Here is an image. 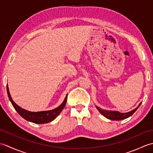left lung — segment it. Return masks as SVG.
Listing matches in <instances>:
<instances>
[{
  "instance_id": "left-lung-1",
  "label": "left lung",
  "mask_w": 153,
  "mask_h": 153,
  "mask_svg": "<svg viewBox=\"0 0 153 153\" xmlns=\"http://www.w3.org/2000/svg\"><path fill=\"white\" fill-rule=\"evenodd\" d=\"M141 102L138 105V106L137 108H135L134 110H131L130 112H126V113H121L118 111H111V110H103L102 108H99V107L97 106V108L98 109L99 111L100 112V113L102 114L104 116L106 117V118H108L109 120H123L126 119L128 117L131 116L133 114H134L137 109L139 108V106L141 105Z\"/></svg>"
}]
</instances>
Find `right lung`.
<instances>
[{
  "instance_id": "add662e5",
  "label": "right lung",
  "mask_w": 153,
  "mask_h": 153,
  "mask_svg": "<svg viewBox=\"0 0 153 153\" xmlns=\"http://www.w3.org/2000/svg\"><path fill=\"white\" fill-rule=\"evenodd\" d=\"M6 90H7V93L8 98L10 100L12 106H14V108L18 113L20 115L22 118H24L25 120L30 121L31 122H33L35 123H48L51 121H53L56 117L60 114L62 110L64 108L65 105L67 101V95L65 98L63 102L61 105L56 108L55 109L51 110H47V111H41V112H30L28 110H26L25 109L22 108L21 107H19L18 105L14 102V100H12L10 94L9 92V89L8 85H6Z\"/></svg>"
}]
</instances>
